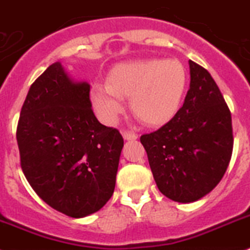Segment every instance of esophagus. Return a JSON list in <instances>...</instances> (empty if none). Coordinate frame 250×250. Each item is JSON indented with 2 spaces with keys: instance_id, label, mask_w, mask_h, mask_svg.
I'll return each mask as SVG.
<instances>
[{
  "instance_id": "34e87169",
  "label": "esophagus",
  "mask_w": 250,
  "mask_h": 250,
  "mask_svg": "<svg viewBox=\"0 0 250 250\" xmlns=\"http://www.w3.org/2000/svg\"><path fill=\"white\" fill-rule=\"evenodd\" d=\"M123 136L125 140H136L138 139V135L133 131H129V130H124L123 131Z\"/></svg>"
}]
</instances>
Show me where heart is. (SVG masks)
Wrapping results in <instances>:
<instances>
[{"label":"heart","instance_id":"1","mask_svg":"<svg viewBox=\"0 0 250 250\" xmlns=\"http://www.w3.org/2000/svg\"><path fill=\"white\" fill-rule=\"evenodd\" d=\"M187 83L186 68L177 59H138L111 68L106 86H93L89 100L104 123H114L124 110L120 100L129 99L138 120L161 126L178 112Z\"/></svg>","mask_w":250,"mask_h":250}]
</instances>
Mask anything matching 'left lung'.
<instances>
[{
	"mask_svg": "<svg viewBox=\"0 0 250 250\" xmlns=\"http://www.w3.org/2000/svg\"><path fill=\"white\" fill-rule=\"evenodd\" d=\"M189 89L176 116L142 135L159 191L177 202H195L220 182L232 153L231 114L208 70L189 61Z\"/></svg>",
	"mask_w": 250,
	"mask_h": 250,
	"instance_id": "8db88e82",
	"label": "left lung"
}]
</instances>
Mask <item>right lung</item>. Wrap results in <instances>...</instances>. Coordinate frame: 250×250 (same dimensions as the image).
I'll return each mask as SVG.
<instances>
[{"instance_id":"obj_1","label":"right lung","mask_w":250,"mask_h":250,"mask_svg":"<svg viewBox=\"0 0 250 250\" xmlns=\"http://www.w3.org/2000/svg\"><path fill=\"white\" fill-rule=\"evenodd\" d=\"M16 139L27 182L54 210L88 216L114 193L123 136L96 119L89 84L72 80L59 62L30 87Z\"/></svg>"}]
</instances>
